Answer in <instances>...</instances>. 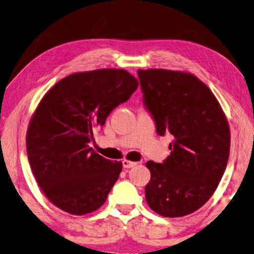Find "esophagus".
<instances>
[{
    "label": "esophagus",
    "mask_w": 254,
    "mask_h": 254,
    "mask_svg": "<svg viewBox=\"0 0 254 254\" xmlns=\"http://www.w3.org/2000/svg\"><path fill=\"white\" fill-rule=\"evenodd\" d=\"M137 163L136 162H131V161H128V160H124L123 161V166L125 169H130V168H134Z\"/></svg>",
    "instance_id": "1"
}]
</instances>
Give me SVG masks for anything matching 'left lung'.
<instances>
[{
    "label": "left lung",
    "instance_id": "8db88e82",
    "mask_svg": "<svg viewBox=\"0 0 254 254\" xmlns=\"http://www.w3.org/2000/svg\"><path fill=\"white\" fill-rule=\"evenodd\" d=\"M143 102L160 136L171 134L163 163L148 161V206L165 217L189 215L208 201L225 172L230 127L208 86L192 74L138 69Z\"/></svg>",
    "mask_w": 254,
    "mask_h": 254
}]
</instances>
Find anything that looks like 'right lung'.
Returning a JSON list of instances; mask_svg holds the SVG:
<instances>
[{
  "instance_id": "right-lung-1",
  "label": "right lung",
  "mask_w": 254,
  "mask_h": 254,
  "mask_svg": "<svg viewBox=\"0 0 254 254\" xmlns=\"http://www.w3.org/2000/svg\"><path fill=\"white\" fill-rule=\"evenodd\" d=\"M138 82L125 69L105 68L62 78L41 99L27 131V153L37 184L72 215L100 208L123 170L95 153L93 129L126 102Z\"/></svg>"
}]
</instances>
